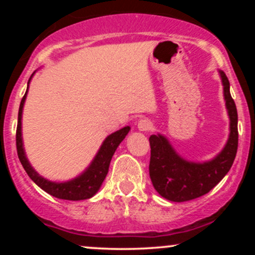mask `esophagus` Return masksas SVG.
I'll list each match as a JSON object with an SVG mask.
<instances>
[{
  "label": "esophagus",
  "mask_w": 255,
  "mask_h": 255,
  "mask_svg": "<svg viewBox=\"0 0 255 255\" xmlns=\"http://www.w3.org/2000/svg\"><path fill=\"white\" fill-rule=\"evenodd\" d=\"M136 127L140 131H148V130H151L152 128H153V125H152V122L150 121V120L141 119V120H139V121H137Z\"/></svg>",
  "instance_id": "esophagus-1"
}]
</instances>
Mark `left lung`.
<instances>
[{
	"mask_svg": "<svg viewBox=\"0 0 255 255\" xmlns=\"http://www.w3.org/2000/svg\"><path fill=\"white\" fill-rule=\"evenodd\" d=\"M223 85L225 107L230 120L228 141L219 153L207 162H191L175 151L162 134L150 136V177L154 189L175 203L197 199L209 193L230 170L238 152V110L230 95V84L223 71H218Z\"/></svg>",
	"mask_w": 255,
	"mask_h": 255,
	"instance_id": "8db88e82",
	"label": "left lung"
}]
</instances>
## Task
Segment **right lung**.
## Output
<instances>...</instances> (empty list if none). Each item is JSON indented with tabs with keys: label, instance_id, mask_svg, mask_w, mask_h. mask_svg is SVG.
Masks as SVG:
<instances>
[{
	"label": "right lung",
	"instance_id": "right-lung-1",
	"mask_svg": "<svg viewBox=\"0 0 255 255\" xmlns=\"http://www.w3.org/2000/svg\"><path fill=\"white\" fill-rule=\"evenodd\" d=\"M34 74V73H33ZM33 74L31 75L30 80L27 83V90H26L25 96L21 99L19 108V115H17V127H16V150L17 157L24 166L25 171L30 178L37 184L38 187L45 191L46 193L52 195V197L63 199V200H85V199L92 198L101 188L105 176H107L108 170H109L110 160L115 153L116 148L121 144L122 140L125 139L128 131L130 130L129 126L116 130L115 133L110 134L105 137L103 144L101 145L99 150L96 154L91 164L85 169L77 177L72 180L66 181V182H54L49 181L43 176H40L38 172L34 170L33 166L30 164L27 157H26L24 142H22V131H21V120H22V110H24V104L26 101V96L28 92V86Z\"/></svg>",
	"mask_w": 255,
	"mask_h": 255
}]
</instances>
